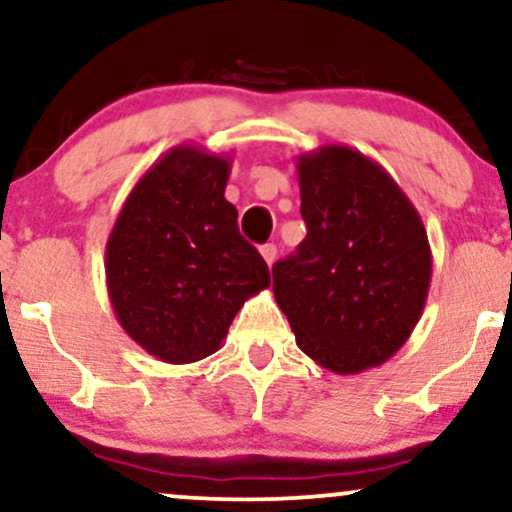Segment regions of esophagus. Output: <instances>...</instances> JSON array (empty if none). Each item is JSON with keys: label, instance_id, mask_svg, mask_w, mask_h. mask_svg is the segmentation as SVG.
I'll list each match as a JSON object with an SVG mask.
<instances>
[{"label": "esophagus", "instance_id": "1", "mask_svg": "<svg viewBox=\"0 0 512 512\" xmlns=\"http://www.w3.org/2000/svg\"><path fill=\"white\" fill-rule=\"evenodd\" d=\"M260 252H262L264 262H267L269 267H272V264L276 262V245H274V243H267V245H262Z\"/></svg>", "mask_w": 512, "mask_h": 512}]
</instances>
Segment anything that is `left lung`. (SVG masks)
Instances as JSON below:
<instances>
[{"label":"left lung","mask_w":512,"mask_h":512,"mask_svg":"<svg viewBox=\"0 0 512 512\" xmlns=\"http://www.w3.org/2000/svg\"><path fill=\"white\" fill-rule=\"evenodd\" d=\"M307 236L276 262L274 298L317 365H384L420 322L432 250L417 209L384 166L348 145L298 157Z\"/></svg>","instance_id":"obj_1"}]
</instances>
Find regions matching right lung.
<instances>
[{
	"label": "right lung",
	"instance_id": "1",
	"mask_svg": "<svg viewBox=\"0 0 512 512\" xmlns=\"http://www.w3.org/2000/svg\"><path fill=\"white\" fill-rule=\"evenodd\" d=\"M231 157L176 145L123 202L104 252L116 319L171 365L221 348L236 312L272 283L224 197Z\"/></svg>",
	"mask_w": 512,
	"mask_h": 512
}]
</instances>
